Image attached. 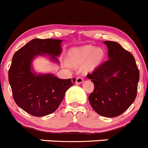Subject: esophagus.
Instances as JSON below:
<instances>
[{
	"mask_svg": "<svg viewBox=\"0 0 148 148\" xmlns=\"http://www.w3.org/2000/svg\"><path fill=\"white\" fill-rule=\"evenodd\" d=\"M84 81V77L82 76H79L76 78V83L77 84H81L82 83V82Z\"/></svg>",
	"mask_w": 148,
	"mask_h": 148,
	"instance_id": "obj_1",
	"label": "esophagus"
}]
</instances>
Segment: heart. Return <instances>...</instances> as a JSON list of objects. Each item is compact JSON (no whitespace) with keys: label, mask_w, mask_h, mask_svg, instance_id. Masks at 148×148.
<instances>
[{"label":"heart","mask_w":148,"mask_h":148,"mask_svg":"<svg viewBox=\"0 0 148 148\" xmlns=\"http://www.w3.org/2000/svg\"><path fill=\"white\" fill-rule=\"evenodd\" d=\"M104 51L100 48H95L91 45L85 46L80 48L72 49L69 51L68 57L75 63H82L90 59L92 64H97L102 59Z\"/></svg>","instance_id":"heart-1"}]
</instances>
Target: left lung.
I'll list each match as a JSON object with an SVG mask.
<instances>
[{"instance_id":"left-lung-1","label":"left lung","mask_w":148,"mask_h":148,"mask_svg":"<svg viewBox=\"0 0 148 148\" xmlns=\"http://www.w3.org/2000/svg\"><path fill=\"white\" fill-rule=\"evenodd\" d=\"M104 43L109 59L87 75L95 85L89 101L98 114L111 118L123 114L136 99L140 74L130 52L117 42Z\"/></svg>"}]
</instances>
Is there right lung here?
I'll list each match as a JSON object with an SVG mask.
<instances>
[{"label":"right lung","mask_w":148,"mask_h":148,"mask_svg":"<svg viewBox=\"0 0 148 148\" xmlns=\"http://www.w3.org/2000/svg\"><path fill=\"white\" fill-rule=\"evenodd\" d=\"M61 39H34L17 51L12 59L8 80L17 105L34 116L54 112L75 78L60 79L52 73H36L32 63L38 56H47L59 63Z\"/></svg>","instance_id":"right-lung-1"}]
</instances>
